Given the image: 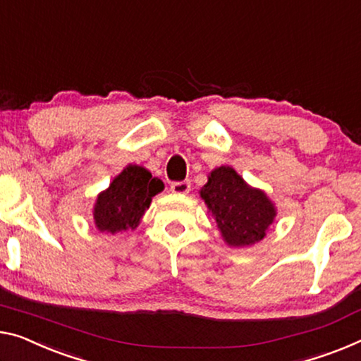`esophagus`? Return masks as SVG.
I'll return each mask as SVG.
<instances>
[{
    "mask_svg": "<svg viewBox=\"0 0 361 361\" xmlns=\"http://www.w3.org/2000/svg\"><path fill=\"white\" fill-rule=\"evenodd\" d=\"M190 190V182L182 180V182H173L171 184V192L177 193V195H185Z\"/></svg>",
    "mask_w": 361,
    "mask_h": 361,
    "instance_id": "1",
    "label": "esophagus"
}]
</instances>
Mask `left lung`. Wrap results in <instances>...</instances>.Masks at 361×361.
<instances>
[{
	"instance_id": "obj_1",
	"label": "left lung",
	"mask_w": 361,
	"mask_h": 361,
	"mask_svg": "<svg viewBox=\"0 0 361 361\" xmlns=\"http://www.w3.org/2000/svg\"><path fill=\"white\" fill-rule=\"evenodd\" d=\"M200 197L229 247H250L263 240L274 223V203L263 190L248 185L231 166L213 169Z\"/></svg>"
}]
</instances>
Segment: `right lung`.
Here are the masks:
<instances>
[{"label": "right lung", "mask_w": 361, "mask_h": 361, "mask_svg": "<svg viewBox=\"0 0 361 361\" xmlns=\"http://www.w3.org/2000/svg\"><path fill=\"white\" fill-rule=\"evenodd\" d=\"M163 188L161 179L152 177V173L142 166L129 164L98 195L93 208L97 229L109 234L134 231L149 208L152 198Z\"/></svg>", "instance_id": "add662e5"}]
</instances>
